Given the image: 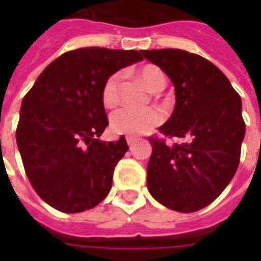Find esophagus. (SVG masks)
Here are the masks:
<instances>
[{
  "label": "esophagus",
  "mask_w": 261,
  "mask_h": 261,
  "mask_svg": "<svg viewBox=\"0 0 261 261\" xmlns=\"http://www.w3.org/2000/svg\"><path fill=\"white\" fill-rule=\"evenodd\" d=\"M126 141L128 143V146H133L135 142H137V138L135 137H126Z\"/></svg>",
  "instance_id": "1"
}]
</instances>
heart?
<instances>
[{
	"instance_id": "1",
	"label": "heart",
	"mask_w": 261,
	"mask_h": 261,
	"mask_svg": "<svg viewBox=\"0 0 261 261\" xmlns=\"http://www.w3.org/2000/svg\"><path fill=\"white\" fill-rule=\"evenodd\" d=\"M139 79L153 92H160L165 88L167 79L164 71L157 66L146 65L138 71ZM101 98L104 106L112 108L120 100V74L114 73L104 81L101 88ZM163 120V114L157 108L149 107L135 110L130 107L119 108L111 115V128L116 134L143 135L159 126Z\"/></svg>"
}]
</instances>
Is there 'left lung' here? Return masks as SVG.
I'll return each mask as SVG.
<instances>
[{
    "label": "left lung",
    "mask_w": 261,
    "mask_h": 261,
    "mask_svg": "<svg viewBox=\"0 0 261 261\" xmlns=\"http://www.w3.org/2000/svg\"><path fill=\"white\" fill-rule=\"evenodd\" d=\"M171 79L173 114L159 130L181 143L149 138L147 190L168 208L194 213L214 202L240 164L245 123L230 81L200 55L177 48L142 50Z\"/></svg>",
    "instance_id": "left-lung-1"
}]
</instances>
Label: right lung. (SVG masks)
Segmentation results:
<instances>
[{
	"label": "right lung",
	"mask_w": 261,
	"mask_h": 261,
	"mask_svg": "<svg viewBox=\"0 0 261 261\" xmlns=\"http://www.w3.org/2000/svg\"><path fill=\"white\" fill-rule=\"evenodd\" d=\"M142 59L135 50L67 51L22 98L16 141L27 176L47 204L73 214L93 208L108 195L128 146L123 135L116 142L98 139L108 126L102 84Z\"/></svg>",
	"instance_id": "right-lung-1"
}]
</instances>
